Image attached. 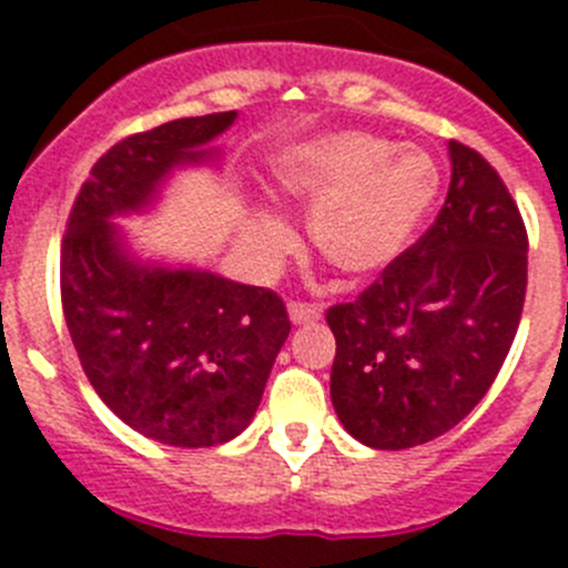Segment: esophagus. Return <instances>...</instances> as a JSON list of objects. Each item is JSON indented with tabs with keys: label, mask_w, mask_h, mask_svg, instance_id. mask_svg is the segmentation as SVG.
<instances>
[{
	"label": "esophagus",
	"mask_w": 568,
	"mask_h": 568,
	"mask_svg": "<svg viewBox=\"0 0 568 568\" xmlns=\"http://www.w3.org/2000/svg\"><path fill=\"white\" fill-rule=\"evenodd\" d=\"M287 315L293 324H310V321L321 318V307H315V304H301V301H290Z\"/></svg>",
	"instance_id": "34e87169"
}]
</instances>
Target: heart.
<instances>
[{
    "mask_svg": "<svg viewBox=\"0 0 568 568\" xmlns=\"http://www.w3.org/2000/svg\"><path fill=\"white\" fill-rule=\"evenodd\" d=\"M281 193L310 210L315 253L346 278H373L409 247L438 195V168L415 148H393L358 130L321 133L298 144L275 170ZM244 244L258 264H278L295 233L278 213L253 207Z\"/></svg>",
    "mask_w": 568,
    "mask_h": 568,
    "instance_id": "b5f03b06",
    "label": "heart"
}]
</instances>
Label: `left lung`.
Masks as SVG:
<instances>
[{"label": "left lung", "instance_id": "8db88e82", "mask_svg": "<svg viewBox=\"0 0 568 568\" xmlns=\"http://www.w3.org/2000/svg\"><path fill=\"white\" fill-rule=\"evenodd\" d=\"M453 179L438 219L373 287L327 313L329 398L373 449L449 433L480 404L518 333L526 227L484 155L449 142Z\"/></svg>", "mask_w": 568, "mask_h": 568}]
</instances>
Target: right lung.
<instances>
[{"instance_id":"1","label":"right lung","mask_w":568,"mask_h":568,"mask_svg":"<svg viewBox=\"0 0 568 568\" xmlns=\"http://www.w3.org/2000/svg\"><path fill=\"white\" fill-rule=\"evenodd\" d=\"M235 119H175L110 148L62 244L64 321L84 375L130 429L184 449L247 429L290 335L287 310L264 287L142 255L119 219L153 213L179 170L222 168L213 142Z\"/></svg>"}]
</instances>
